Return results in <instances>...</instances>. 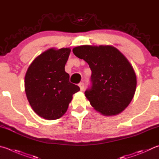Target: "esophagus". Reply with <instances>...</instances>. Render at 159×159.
Listing matches in <instances>:
<instances>
[{
  "label": "esophagus",
  "mask_w": 159,
  "mask_h": 159,
  "mask_svg": "<svg viewBox=\"0 0 159 159\" xmlns=\"http://www.w3.org/2000/svg\"><path fill=\"white\" fill-rule=\"evenodd\" d=\"M85 85H84V83H83V82H81V83H80L79 84V86L80 87V90L81 91H83V89H84V86Z\"/></svg>",
  "instance_id": "1"
}]
</instances>
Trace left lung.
<instances>
[{
	"label": "left lung",
	"instance_id": "8db88e82",
	"mask_svg": "<svg viewBox=\"0 0 159 159\" xmlns=\"http://www.w3.org/2000/svg\"><path fill=\"white\" fill-rule=\"evenodd\" d=\"M73 53L88 62L92 71V85L85 95L92 107L107 116L123 111L131 102L137 83L126 57L112 46H80Z\"/></svg>",
	"mask_w": 159,
	"mask_h": 159
}]
</instances>
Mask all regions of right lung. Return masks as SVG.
I'll return each instance as SVG.
<instances>
[{"mask_svg":"<svg viewBox=\"0 0 159 159\" xmlns=\"http://www.w3.org/2000/svg\"><path fill=\"white\" fill-rule=\"evenodd\" d=\"M70 48H50L38 57L28 67L25 76V91L35 113L46 120H57L64 115L79 92L78 85L70 82L65 66Z\"/></svg>","mask_w":159,"mask_h":159,"instance_id":"obj_1","label":"right lung"}]
</instances>
